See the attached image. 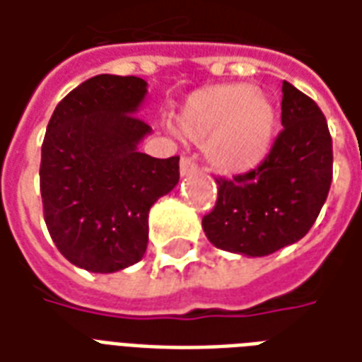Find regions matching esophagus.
<instances>
[{
	"label": "esophagus",
	"instance_id": "34e87169",
	"mask_svg": "<svg viewBox=\"0 0 362 362\" xmlns=\"http://www.w3.org/2000/svg\"><path fill=\"white\" fill-rule=\"evenodd\" d=\"M199 170V166H197V163L194 160V158L189 157H182L180 160V174L182 176H189V174H194Z\"/></svg>",
	"mask_w": 362,
	"mask_h": 362
}]
</instances>
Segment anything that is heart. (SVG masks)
<instances>
[{
	"instance_id": "1",
	"label": "heart",
	"mask_w": 362,
	"mask_h": 362,
	"mask_svg": "<svg viewBox=\"0 0 362 362\" xmlns=\"http://www.w3.org/2000/svg\"><path fill=\"white\" fill-rule=\"evenodd\" d=\"M275 122L264 90L228 83L194 90L176 112L174 129L189 141H205V157L215 170L243 174L267 157Z\"/></svg>"
}]
</instances>
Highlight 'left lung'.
Masks as SVG:
<instances>
[{
    "instance_id": "obj_1",
    "label": "left lung",
    "mask_w": 362,
    "mask_h": 362,
    "mask_svg": "<svg viewBox=\"0 0 362 362\" xmlns=\"http://www.w3.org/2000/svg\"><path fill=\"white\" fill-rule=\"evenodd\" d=\"M281 124L264 163L233 180L217 178V204L202 221L221 250L267 256L300 240L326 202L334 151L327 122L310 96L283 81Z\"/></svg>"
}]
</instances>
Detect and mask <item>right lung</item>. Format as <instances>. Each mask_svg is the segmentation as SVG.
Here are the masks:
<instances>
[{
    "mask_svg": "<svg viewBox=\"0 0 362 362\" xmlns=\"http://www.w3.org/2000/svg\"><path fill=\"white\" fill-rule=\"evenodd\" d=\"M141 77L96 75L56 106L40 160L44 221L74 266L114 273L147 250L149 209L180 178V157L155 158L137 145L151 127L135 114Z\"/></svg>",
    "mask_w": 362,
    "mask_h": 362,
    "instance_id": "obj_1",
    "label": "right lung"
}]
</instances>
